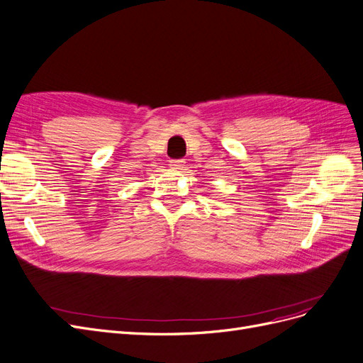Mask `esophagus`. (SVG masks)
<instances>
[{"label": "esophagus", "instance_id": "34e87169", "mask_svg": "<svg viewBox=\"0 0 363 363\" xmlns=\"http://www.w3.org/2000/svg\"><path fill=\"white\" fill-rule=\"evenodd\" d=\"M184 159H172L171 162H169V167L172 168V169H183V167H184Z\"/></svg>", "mask_w": 363, "mask_h": 363}]
</instances>
